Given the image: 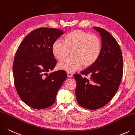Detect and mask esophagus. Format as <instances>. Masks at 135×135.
<instances>
[{
  "mask_svg": "<svg viewBox=\"0 0 135 135\" xmlns=\"http://www.w3.org/2000/svg\"><path fill=\"white\" fill-rule=\"evenodd\" d=\"M67 75H68V76L69 78H71V77H72L73 74H72V73H70V72H68L67 73Z\"/></svg>",
  "mask_w": 135,
  "mask_h": 135,
  "instance_id": "esophagus-1",
  "label": "esophagus"
}]
</instances>
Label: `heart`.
Returning <instances> with one entry per match:
<instances>
[{"label":"heart","mask_w":135,"mask_h":135,"mask_svg":"<svg viewBox=\"0 0 135 135\" xmlns=\"http://www.w3.org/2000/svg\"><path fill=\"white\" fill-rule=\"evenodd\" d=\"M71 50L72 56L57 65L60 70L72 72L82 67L89 68L95 63L102 51V42L98 36L82 30H74L65 37L57 39L52 46V52L58 60H63Z\"/></svg>","instance_id":"b5f03b06"}]
</instances>
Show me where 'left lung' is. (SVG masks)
I'll return each mask as SVG.
<instances>
[{"instance_id": "obj_1", "label": "left lung", "mask_w": 135, "mask_h": 135, "mask_svg": "<svg viewBox=\"0 0 135 135\" xmlns=\"http://www.w3.org/2000/svg\"><path fill=\"white\" fill-rule=\"evenodd\" d=\"M102 37V51L95 63L73 75L76 97L82 107L95 110L105 106L118 90L123 75V57L118 42L105 29L93 27ZM90 75L89 78L85 77Z\"/></svg>"}]
</instances>
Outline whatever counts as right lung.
<instances>
[{"mask_svg":"<svg viewBox=\"0 0 135 135\" xmlns=\"http://www.w3.org/2000/svg\"><path fill=\"white\" fill-rule=\"evenodd\" d=\"M63 34L58 29L38 28L27 35L17 48L13 65L15 88L22 101L32 108L52 106L67 78L63 70L47 74L56 65L52 44Z\"/></svg>","mask_w":135,"mask_h":135,"instance_id":"obj_1","label":"right lung"}]
</instances>
